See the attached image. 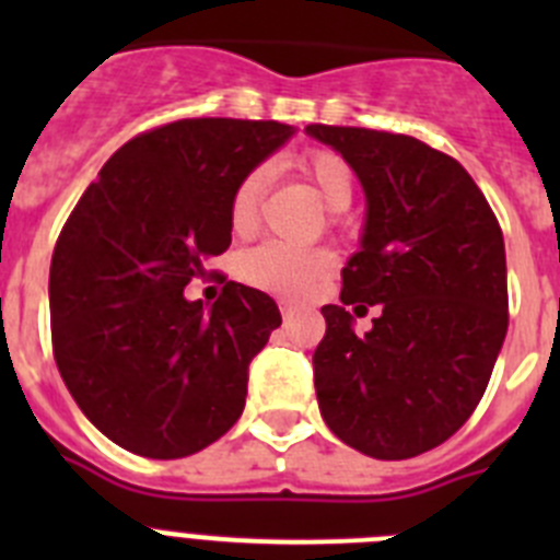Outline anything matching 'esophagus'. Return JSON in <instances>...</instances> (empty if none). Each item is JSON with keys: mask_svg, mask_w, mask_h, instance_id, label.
<instances>
[{"mask_svg": "<svg viewBox=\"0 0 560 560\" xmlns=\"http://www.w3.org/2000/svg\"><path fill=\"white\" fill-rule=\"evenodd\" d=\"M294 311H296V305L291 303V300H283V303H280V314H283V319L294 316Z\"/></svg>", "mask_w": 560, "mask_h": 560, "instance_id": "esophagus-1", "label": "esophagus"}]
</instances>
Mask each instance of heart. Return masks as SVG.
<instances>
[{
  "mask_svg": "<svg viewBox=\"0 0 560 560\" xmlns=\"http://www.w3.org/2000/svg\"><path fill=\"white\" fill-rule=\"evenodd\" d=\"M296 171L319 192L325 207L334 212L348 210L353 201V171L339 153L316 148L300 156ZM264 199V171L246 173L230 199V226L235 235H249L260 219ZM334 257L325 249H291L285 244L255 246L241 257V277L255 289L283 296H305L330 275Z\"/></svg>",
  "mask_w": 560,
  "mask_h": 560,
  "instance_id": "obj_1",
  "label": "heart"
}]
</instances>
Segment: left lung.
<instances>
[{
    "label": "left lung",
    "instance_id": "left-lung-1",
    "mask_svg": "<svg viewBox=\"0 0 560 560\" xmlns=\"http://www.w3.org/2000/svg\"><path fill=\"white\" fill-rule=\"evenodd\" d=\"M368 196L361 249L325 305L314 387L330 432L375 459L446 443L471 418L508 334L504 237L477 182L407 133L314 122ZM378 304L355 337L349 305Z\"/></svg>",
    "mask_w": 560,
    "mask_h": 560
}]
</instances>
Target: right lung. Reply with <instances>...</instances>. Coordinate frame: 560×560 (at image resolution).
Segmentation results:
<instances>
[{"label": "right lung", "instance_id": "obj_1", "mask_svg": "<svg viewBox=\"0 0 560 560\" xmlns=\"http://www.w3.org/2000/svg\"><path fill=\"white\" fill-rule=\"evenodd\" d=\"M291 133L230 117L151 128L69 212L49 264L52 353L81 412L126 452L187 457L244 412L249 361L283 323L277 303L230 280L205 308L185 285L230 246L237 182Z\"/></svg>", "mask_w": 560, "mask_h": 560}]
</instances>
